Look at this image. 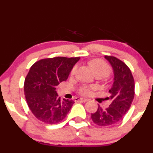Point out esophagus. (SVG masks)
I'll return each mask as SVG.
<instances>
[{"label": "esophagus", "instance_id": "esophagus-1", "mask_svg": "<svg viewBox=\"0 0 153 153\" xmlns=\"http://www.w3.org/2000/svg\"><path fill=\"white\" fill-rule=\"evenodd\" d=\"M75 101L76 102V101H81V102H86V101H88V99H85V98H82V97H75Z\"/></svg>", "mask_w": 153, "mask_h": 153}]
</instances>
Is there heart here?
<instances>
[{
    "mask_svg": "<svg viewBox=\"0 0 153 153\" xmlns=\"http://www.w3.org/2000/svg\"><path fill=\"white\" fill-rule=\"evenodd\" d=\"M92 69L93 70L95 73H100L104 74L105 75H108L110 72V68L108 64L104 61V60H100V59H94L90 62ZM77 69V65L73 66L71 71V75H73L75 74V71ZM95 89V86L94 85H82L80 86L78 89V93L80 95H84V96H88L91 95L92 91Z\"/></svg>",
    "mask_w": 153,
    "mask_h": 153,
    "instance_id": "1",
    "label": "heart"
}]
</instances>
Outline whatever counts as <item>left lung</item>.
I'll return each mask as SVG.
<instances>
[{
	"label": "left lung",
	"mask_w": 153,
	"mask_h": 153,
	"mask_svg": "<svg viewBox=\"0 0 153 153\" xmlns=\"http://www.w3.org/2000/svg\"><path fill=\"white\" fill-rule=\"evenodd\" d=\"M114 73V82L109 90L111 103L106 109L99 105L91 118L97 126H108L122 120L131 106L135 96V81L128 65L114 56H105Z\"/></svg>",
	"instance_id": "8db88e82"
}]
</instances>
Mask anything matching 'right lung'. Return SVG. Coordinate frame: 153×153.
Wrapping results in <instances>:
<instances>
[{
  "label": "right lung",
  "mask_w": 153,
  "mask_h": 153,
  "mask_svg": "<svg viewBox=\"0 0 153 153\" xmlns=\"http://www.w3.org/2000/svg\"><path fill=\"white\" fill-rule=\"evenodd\" d=\"M79 60V57H55L42 59L31 66L24 82V93L30 111L38 120L57 124L68 115L74 101L61 100L56 90L67 80Z\"/></svg>",
  "instance_id": "add662e5"
}]
</instances>
